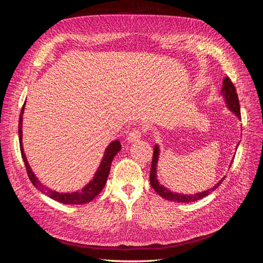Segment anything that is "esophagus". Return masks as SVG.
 Returning a JSON list of instances; mask_svg holds the SVG:
<instances>
[{
    "label": "esophagus",
    "mask_w": 263,
    "mask_h": 263,
    "mask_svg": "<svg viewBox=\"0 0 263 263\" xmlns=\"http://www.w3.org/2000/svg\"><path fill=\"white\" fill-rule=\"evenodd\" d=\"M141 138V132L138 129H133L128 136H127V141L130 142V144H134V142H137Z\"/></svg>",
    "instance_id": "1"
}]
</instances>
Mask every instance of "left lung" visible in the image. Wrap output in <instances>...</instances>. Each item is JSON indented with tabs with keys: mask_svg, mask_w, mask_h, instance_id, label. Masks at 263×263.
Instances as JSON below:
<instances>
[{
	"mask_svg": "<svg viewBox=\"0 0 263 263\" xmlns=\"http://www.w3.org/2000/svg\"><path fill=\"white\" fill-rule=\"evenodd\" d=\"M220 95L225 100L226 106L230 110V112L234 113L238 118L240 119V105H239V100H238V95L236 92V89L234 84L230 81V79L226 77L224 80H222V86L220 90ZM239 146V142H238L237 147ZM236 147V149H237ZM159 156H160V147H159L158 144L155 145L154 147V157H153V162H151V169H150V184L154 187L156 192L160 195L161 197L165 198V200L171 201V202H178V203H191V202H195L201 200V198L208 196L210 193H212L213 191L216 190L220 184L222 180L225 179L221 178L216 184H215L213 187L210 190L203 191V192H198L195 194H183V193H176L172 192L169 189H166L163 186L160 182L158 180L157 176V169H158V161H159ZM234 160V159H233ZM233 160L230 161L229 166L232 165Z\"/></svg>",
	"mask_w": 263,
	"mask_h": 263,
	"instance_id": "8db88e82",
	"label": "left lung"
}]
</instances>
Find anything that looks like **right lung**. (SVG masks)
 Listing matches in <instances>:
<instances>
[{
    "label": "right lung",
    "instance_id": "1",
    "mask_svg": "<svg viewBox=\"0 0 263 263\" xmlns=\"http://www.w3.org/2000/svg\"><path fill=\"white\" fill-rule=\"evenodd\" d=\"M25 104L26 102L24 103V105L21 110V115H20V122H18V137H20V147H21V154L23 157V160L25 162L26 170L28 173V177L33 183L34 186L41 191L42 193L47 195L48 197L52 198V200L60 202L62 204H68V205H80V204H85L89 203L92 200H94L97 197L101 191L104 189L105 183L107 181L109 170H110V164H112V161L114 157L117 155L119 150L122 149L121 142L118 140H114L110 142V144L106 147L104 155H103L102 161L99 165L98 170L95 171L94 177L92 180L89 181L87 184H85L82 189L74 191V192H57V191L51 190L49 187H47L44 185L43 183L39 181V179L36 177V174L31 170L30 165L27 161V158L25 153H24V147H23V115H24V109H25Z\"/></svg>",
    "mask_w": 263,
    "mask_h": 263
}]
</instances>
